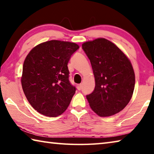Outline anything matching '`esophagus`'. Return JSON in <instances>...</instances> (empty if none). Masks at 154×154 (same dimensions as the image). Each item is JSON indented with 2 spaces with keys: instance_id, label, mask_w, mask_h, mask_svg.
<instances>
[{
  "instance_id": "34e87169",
  "label": "esophagus",
  "mask_w": 154,
  "mask_h": 154,
  "mask_svg": "<svg viewBox=\"0 0 154 154\" xmlns=\"http://www.w3.org/2000/svg\"><path fill=\"white\" fill-rule=\"evenodd\" d=\"M77 89L79 90V91H80V90H81V89H82V85H78L77 86Z\"/></svg>"
}]
</instances>
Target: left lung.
<instances>
[{"label":"left lung","mask_w":154,"mask_h":154,"mask_svg":"<svg viewBox=\"0 0 154 154\" xmlns=\"http://www.w3.org/2000/svg\"><path fill=\"white\" fill-rule=\"evenodd\" d=\"M82 49L90 60L95 87L87 95L91 109L100 117H108L124 109L131 99L135 73L126 55L112 42L103 38L87 41Z\"/></svg>","instance_id":"obj_1"}]
</instances>
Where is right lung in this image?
Returning a JSON list of instances; mask_svg holds the SVG:
<instances>
[{
    "mask_svg": "<svg viewBox=\"0 0 154 154\" xmlns=\"http://www.w3.org/2000/svg\"><path fill=\"white\" fill-rule=\"evenodd\" d=\"M79 47L52 40L35 47L23 63L21 84L27 100L38 113L57 117L67 109L76 88L69 81L67 64Z\"/></svg>",
    "mask_w": 154,
    "mask_h": 154,
    "instance_id": "1",
    "label": "right lung"
}]
</instances>
